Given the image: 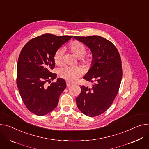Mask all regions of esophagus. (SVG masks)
I'll list each match as a JSON object with an SVG mask.
<instances>
[{
	"mask_svg": "<svg viewBox=\"0 0 149 149\" xmlns=\"http://www.w3.org/2000/svg\"><path fill=\"white\" fill-rule=\"evenodd\" d=\"M66 86H67V87H69V86L72 85L73 84L71 83H70V82H69V81H66Z\"/></svg>",
	"mask_w": 149,
	"mask_h": 149,
	"instance_id": "obj_1",
	"label": "esophagus"
}]
</instances>
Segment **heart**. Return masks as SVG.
Instances as JSON below:
<instances>
[{
  "mask_svg": "<svg viewBox=\"0 0 149 149\" xmlns=\"http://www.w3.org/2000/svg\"><path fill=\"white\" fill-rule=\"evenodd\" d=\"M71 51L74 55L81 58V61L83 63L87 65H91L93 63V58L90 56L88 57L84 56L87 52L86 47L82 43L78 41L71 42L68 46ZM63 49H59L57 50L54 55V62L58 65H60L63 62ZM84 73V70L80 66H65L60 70L59 74L62 78L70 81H75Z\"/></svg>",
  "mask_w": 149,
  "mask_h": 149,
  "instance_id": "obj_1",
  "label": "heart"
}]
</instances>
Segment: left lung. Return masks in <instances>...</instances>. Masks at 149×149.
<instances>
[{"label": "left lung", "mask_w": 149, "mask_h": 149, "mask_svg": "<svg viewBox=\"0 0 149 149\" xmlns=\"http://www.w3.org/2000/svg\"><path fill=\"white\" fill-rule=\"evenodd\" d=\"M74 38L90 49L93 60L83 77L93 84L91 88L80 87L81 91L76 103L84 115L97 116L108 109L118 93L123 76L120 56L115 45L101 36H74Z\"/></svg>", "instance_id": "obj_1"}]
</instances>
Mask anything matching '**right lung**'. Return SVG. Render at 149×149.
Listing matches in <instances>:
<instances>
[{"label": "right lung", "mask_w": 149, "mask_h": 149, "mask_svg": "<svg viewBox=\"0 0 149 149\" xmlns=\"http://www.w3.org/2000/svg\"><path fill=\"white\" fill-rule=\"evenodd\" d=\"M72 36L45 34L31 39L22 49L17 68V84L26 107L38 116L45 115L57 106L66 82L52 73L55 52ZM47 84H50L49 86Z\"/></svg>", "instance_id": "1"}]
</instances>
